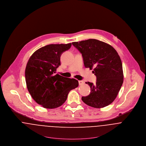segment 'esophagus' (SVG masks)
Instances as JSON below:
<instances>
[{"label":"esophagus","mask_w":146,"mask_h":146,"mask_svg":"<svg viewBox=\"0 0 146 146\" xmlns=\"http://www.w3.org/2000/svg\"><path fill=\"white\" fill-rule=\"evenodd\" d=\"M78 82H79V86L83 85V84H84V82L83 81H82V80H79V81H78Z\"/></svg>","instance_id":"1"}]
</instances>
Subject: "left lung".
<instances>
[{
    "label": "left lung",
    "mask_w": 146,
    "mask_h": 146,
    "mask_svg": "<svg viewBox=\"0 0 146 146\" xmlns=\"http://www.w3.org/2000/svg\"><path fill=\"white\" fill-rule=\"evenodd\" d=\"M83 56L86 68H89L96 77L94 85L86 82L90 87V93L83 96L86 105L102 108L112 103L120 91L123 81L122 64L119 54L111 45L95 39L72 42Z\"/></svg>",
    "instance_id": "left-lung-1"
}]
</instances>
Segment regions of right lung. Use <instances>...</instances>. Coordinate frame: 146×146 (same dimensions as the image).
<instances>
[{
	"label": "right lung",
	"mask_w": 146,
	"mask_h": 146,
	"mask_svg": "<svg viewBox=\"0 0 146 146\" xmlns=\"http://www.w3.org/2000/svg\"><path fill=\"white\" fill-rule=\"evenodd\" d=\"M71 46V43L48 44L35 52L27 62V88L35 101L44 108L60 106L66 101L69 92L78 86L77 80L56 74L61 54Z\"/></svg>",
	"instance_id": "1"
}]
</instances>
